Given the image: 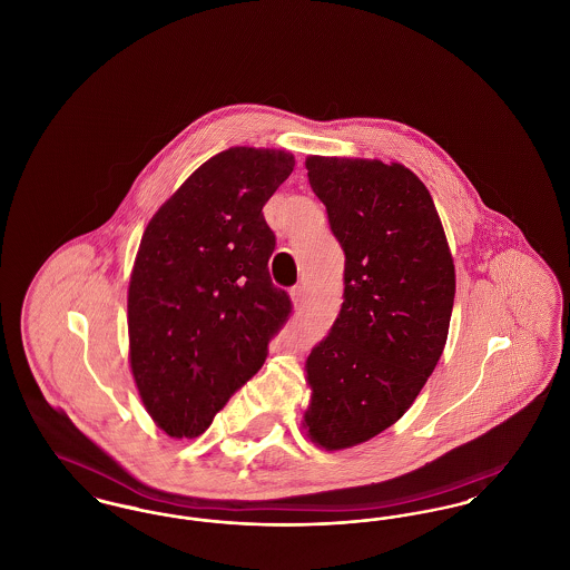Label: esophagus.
Segmentation results:
<instances>
[{
  "label": "esophagus",
  "mask_w": 570,
  "mask_h": 570,
  "mask_svg": "<svg viewBox=\"0 0 570 570\" xmlns=\"http://www.w3.org/2000/svg\"><path fill=\"white\" fill-rule=\"evenodd\" d=\"M291 297H293V303H295V305H301V303L305 301V286H301V284L295 286V288L291 291Z\"/></svg>",
  "instance_id": "esophagus-1"
}]
</instances>
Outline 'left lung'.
<instances>
[{
	"label": "left lung",
	"mask_w": 570,
	"mask_h": 570,
	"mask_svg": "<svg viewBox=\"0 0 570 570\" xmlns=\"http://www.w3.org/2000/svg\"><path fill=\"white\" fill-rule=\"evenodd\" d=\"M305 168L346 263L342 309L305 363L303 428L337 451L391 428L432 376L455 265L432 194L406 166L309 156Z\"/></svg>",
	"instance_id": "left-lung-1"
}]
</instances>
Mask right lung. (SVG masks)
<instances>
[{
    "label": "right lung",
    "instance_id": "right-lung-1",
    "mask_svg": "<svg viewBox=\"0 0 570 570\" xmlns=\"http://www.w3.org/2000/svg\"><path fill=\"white\" fill-rule=\"evenodd\" d=\"M295 168L230 147L198 166L147 224L128 288L130 367L170 438L203 434L265 363L293 303L269 275L265 203Z\"/></svg>",
    "mask_w": 570,
    "mask_h": 570
}]
</instances>
